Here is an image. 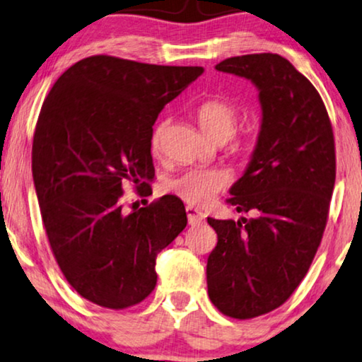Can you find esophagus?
Here are the masks:
<instances>
[{
  "instance_id": "esophagus-1",
  "label": "esophagus",
  "mask_w": 362,
  "mask_h": 362,
  "mask_svg": "<svg viewBox=\"0 0 362 362\" xmlns=\"http://www.w3.org/2000/svg\"><path fill=\"white\" fill-rule=\"evenodd\" d=\"M186 214H187V222H189V226H197L204 221V214L192 206L186 207Z\"/></svg>"
}]
</instances>
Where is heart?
<instances>
[{
  "label": "heart",
  "mask_w": 362,
  "mask_h": 362,
  "mask_svg": "<svg viewBox=\"0 0 362 362\" xmlns=\"http://www.w3.org/2000/svg\"><path fill=\"white\" fill-rule=\"evenodd\" d=\"M196 118L207 136L214 141H226L234 135L237 127H239L240 115L237 108L230 103L219 98H211V100L202 102L196 108ZM168 122L160 118L151 128L150 133V148L158 155L165 141ZM235 151L245 153L249 151L247 143H237L234 146ZM229 177L224 171L216 170V168H191L181 175L171 177L166 182L168 191L176 194L180 199L186 201L192 206H204L214 197L217 192L224 189Z\"/></svg>",
  "instance_id": "obj_1"
}]
</instances>
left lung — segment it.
<instances>
[{
    "label": "left lung",
    "instance_id": "left-lung-1",
    "mask_svg": "<svg viewBox=\"0 0 362 362\" xmlns=\"http://www.w3.org/2000/svg\"><path fill=\"white\" fill-rule=\"evenodd\" d=\"M216 69L254 83L262 107L255 150L227 199L254 217H207L217 234L207 293L221 313L249 320L284 305L315 259L334 187V136L318 90L285 57L247 54Z\"/></svg>",
    "mask_w": 362,
    "mask_h": 362
}]
</instances>
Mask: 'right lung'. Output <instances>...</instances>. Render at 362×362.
<instances>
[{
	"label": "right lung",
	"instance_id": "1",
	"mask_svg": "<svg viewBox=\"0 0 362 362\" xmlns=\"http://www.w3.org/2000/svg\"><path fill=\"white\" fill-rule=\"evenodd\" d=\"M204 72L92 56L69 67L42 103L33 180L52 254L83 298L103 308L140 303L156 285V255L187 224L180 197L132 212L123 186L150 196V133L158 115Z\"/></svg>",
	"mask_w": 362,
	"mask_h": 362
}]
</instances>
